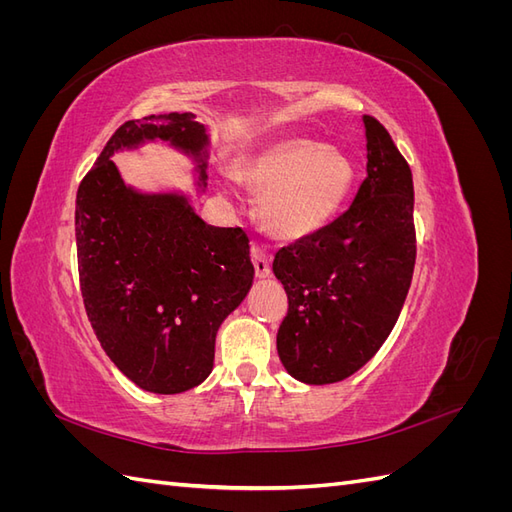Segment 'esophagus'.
Listing matches in <instances>:
<instances>
[{"mask_svg":"<svg viewBox=\"0 0 512 512\" xmlns=\"http://www.w3.org/2000/svg\"><path fill=\"white\" fill-rule=\"evenodd\" d=\"M250 256H252V262H254L256 275H258V277H267V275L271 273V262H269L267 252H262L258 245H252Z\"/></svg>","mask_w":512,"mask_h":512,"instance_id":"34e87169","label":"esophagus"}]
</instances>
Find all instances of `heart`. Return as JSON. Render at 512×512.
I'll return each mask as SVG.
<instances>
[{"mask_svg": "<svg viewBox=\"0 0 512 512\" xmlns=\"http://www.w3.org/2000/svg\"><path fill=\"white\" fill-rule=\"evenodd\" d=\"M237 177L260 196V218L282 239H305L329 226L352 190L354 168L342 151L312 138H282L237 164Z\"/></svg>", "mask_w": 512, "mask_h": 512, "instance_id": "obj_1", "label": "heart"}]
</instances>
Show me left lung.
Wrapping results in <instances>:
<instances>
[{
	"label": "left lung",
	"mask_w": 512,
	"mask_h": 512,
	"mask_svg": "<svg viewBox=\"0 0 512 512\" xmlns=\"http://www.w3.org/2000/svg\"><path fill=\"white\" fill-rule=\"evenodd\" d=\"M363 121L367 177L350 209L273 260L288 294L277 354L307 384L359 371L391 335L412 282V170L382 123L371 115Z\"/></svg>",
	"instance_id": "8db88e82"
}]
</instances>
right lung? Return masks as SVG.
I'll list each match as a JSON object with an SVG mask.
<instances>
[{
  "label": "right lung",
  "mask_w": 512,
  "mask_h": 512,
  "mask_svg": "<svg viewBox=\"0 0 512 512\" xmlns=\"http://www.w3.org/2000/svg\"><path fill=\"white\" fill-rule=\"evenodd\" d=\"M168 141L198 160L205 181L209 138L192 113L126 121L76 192V256L87 318L123 376L160 395L194 389L213 369L215 335L254 280L250 239L209 226L188 198L141 194L111 156Z\"/></svg>",
  "instance_id": "1"
}]
</instances>
